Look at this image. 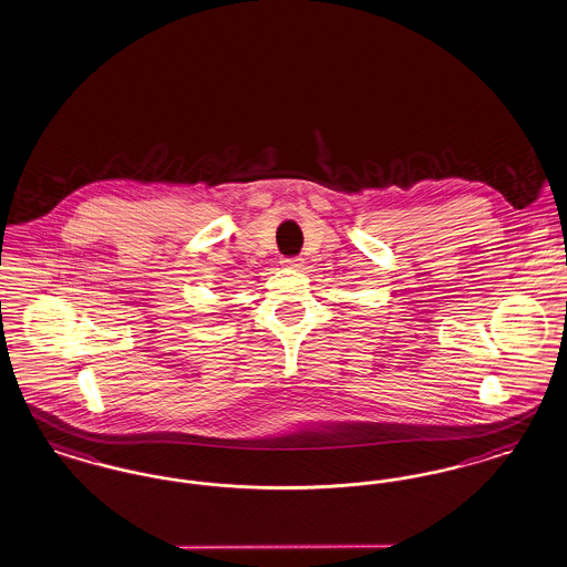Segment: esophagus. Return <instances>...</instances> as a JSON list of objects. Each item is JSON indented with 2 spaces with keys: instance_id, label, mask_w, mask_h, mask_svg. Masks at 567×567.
I'll return each instance as SVG.
<instances>
[{
  "instance_id": "1",
  "label": "esophagus",
  "mask_w": 567,
  "mask_h": 567,
  "mask_svg": "<svg viewBox=\"0 0 567 567\" xmlns=\"http://www.w3.org/2000/svg\"><path fill=\"white\" fill-rule=\"evenodd\" d=\"M280 264H282L285 268H296L297 270V268L303 266V259H301V257H289V259H282Z\"/></svg>"
}]
</instances>
